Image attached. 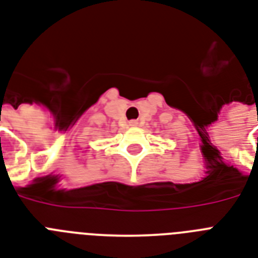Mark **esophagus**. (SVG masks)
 <instances>
[{
    "label": "esophagus",
    "instance_id": "1",
    "mask_svg": "<svg viewBox=\"0 0 258 258\" xmlns=\"http://www.w3.org/2000/svg\"><path fill=\"white\" fill-rule=\"evenodd\" d=\"M138 124H139V123H138V120H131V122H130V125H133V127H136Z\"/></svg>",
    "mask_w": 258,
    "mask_h": 258
}]
</instances>
